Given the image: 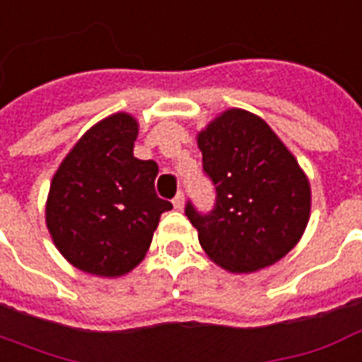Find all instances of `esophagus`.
<instances>
[{"label": "esophagus", "mask_w": 362, "mask_h": 362, "mask_svg": "<svg viewBox=\"0 0 362 362\" xmlns=\"http://www.w3.org/2000/svg\"><path fill=\"white\" fill-rule=\"evenodd\" d=\"M173 205L176 211H182V209H184V194H182V192H178V194L174 195Z\"/></svg>", "instance_id": "1"}]
</instances>
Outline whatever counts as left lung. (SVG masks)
Returning a JSON list of instances; mask_svg holds the SVG:
<instances>
[{"mask_svg": "<svg viewBox=\"0 0 362 362\" xmlns=\"http://www.w3.org/2000/svg\"><path fill=\"white\" fill-rule=\"evenodd\" d=\"M215 207L186 215L209 259L230 272H255L280 261L301 240L310 186L296 157L261 117L228 109L197 134Z\"/></svg>", "mask_w": 362, "mask_h": 362, "instance_id": "8db88e82", "label": "left lung"}]
</instances>
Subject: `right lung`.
Masks as SVG:
<instances>
[{"mask_svg": "<svg viewBox=\"0 0 362 362\" xmlns=\"http://www.w3.org/2000/svg\"><path fill=\"white\" fill-rule=\"evenodd\" d=\"M138 122L115 113L76 141L53 176L45 224L61 255L95 276L117 278L141 263L160 215L155 160L134 157Z\"/></svg>", "mask_w": 362, "mask_h": 362, "instance_id": "1", "label": "right lung"}]
</instances>
